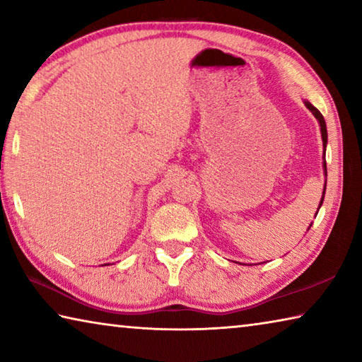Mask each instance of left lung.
Instances as JSON below:
<instances>
[{"instance_id": "obj_1", "label": "left lung", "mask_w": 362, "mask_h": 362, "mask_svg": "<svg viewBox=\"0 0 362 362\" xmlns=\"http://www.w3.org/2000/svg\"><path fill=\"white\" fill-rule=\"evenodd\" d=\"M305 107L310 110L311 113H313L315 118L317 119V122H320V129H321V137H322V145H324V155H326V146H327V127H326V121H324V116L320 113V110H317L316 107L311 105V103L308 100H305ZM322 168H324V175L327 177V168H326V159H324L322 163ZM324 193H326V183H324V192H322V198L320 201V206H317V211H320V207L322 206V201H324ZM317 216V212H316ZM311 226V225H310ZM308 226V230H310Z\"/></svg>"}]
</instances>
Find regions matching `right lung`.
Here are the masks:
<instances>
[{"label":"right lung","instance_id":"obj_1","mask_svg":"<svg viewBox=\"0 0 362 362\" xmlns=\"http://www.w3.org/2000/svg\"><path fill=\"white\" fill-rule=\"evenodd\" d=\"M105 265H108V263H105Z\"/></svg>","mask_w":362,"mask_h":362}]
</instances>
